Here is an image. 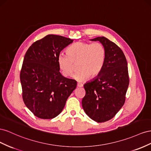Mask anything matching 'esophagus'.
Here are the masks:
<instances>
[{"mask_svg": "<svg viewBox=\"0 0 151 151\" xmlns=\"http://www.w3.org/2000/svg\"><path fill=\"white\" fill-rule=\"evenodd\" d=\"M83 86V85L82 83H77V87H82Z\"/></svg>", "mask_w": 151, "mask_h": 151, "instance_id": "esophagus-1", "label": "esophagus"}]
</instances>
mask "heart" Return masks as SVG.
I'll use <instances>...</instances> for the list:
<instances>
[{
    "instance_id": "obj_1",
    "label": "heart",
    "mask_w": 151,
    "mask_h": 151,
    "mask_svg": "<svg viewBox=\"0 0 151 151\" xmlns=\"http://www.w3.org/2000/svg\"><path fill=\"white\" fill-rule=\"evenodd\" d=\"M68 55L60 53L58 64L64 77H70L76 70L79 71L73 76L76 80L83 81L88 77L95 78L104 68L106 51L100 42H78L69 47Z\"/></svg>"
}]
</instances>
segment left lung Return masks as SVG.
I'll use <instances>...</instances> for the list:
<instances>
[{
    "label": "left lung",
    "instance_id": "8db88e82",
    "mask_svg": "<svg viewBox=\"0 0 151 151\" xmlns=\"http://www.w3.org/2000/svg\"><path fill=\"white\" fill-rule=\"evenodd\" d=\"M104 46L106 58L100 74L84 84L82 107L89 118L98 123L113 118L123 107L129 85L127 61L119 47L104 37L90 39Z\"/></svg>",
    "mask_w": 151,
    "mask_h": 151
}]
</instances>
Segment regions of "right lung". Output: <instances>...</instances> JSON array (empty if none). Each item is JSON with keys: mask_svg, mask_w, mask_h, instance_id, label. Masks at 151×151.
Segmentation results:
<instances>
[{"mask_svg": "<svg viewBox=\"0 0 151 151\" xmlns=\"http://www.w3.org/2000/svg\"><path fill=\"white\" fill-rule=\"evenodd\" d=\"M73 42L64 37L48 35L37 40L25 54L20 73L24 104L37 117L52 119L61 113L77 85L59 72L58 55Z\"/></svg>", "mask_w": 151, "mask_h": 151, "instance_id": "right-lung-1", "label": "right lung"}]
</instances>
